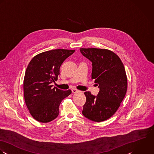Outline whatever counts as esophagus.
<instances>
[{
    "mask_svg": "<svg viewBox=\"0 0 154 154\" xmlns=\"http://www.w3.org/2000/svg\"><path fill=\"white\" fill-rule=\"evenodd\" d=\"M78 92H79V91H78V90L76 89H72V92L73 93H75Z\"/></svg>",
    "mask_w": 154,
    "mask_h": 154,
    "instance_id": "1",
    "label": "esophagus"
}]
</instances>
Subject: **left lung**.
<instances>
[{
	"label": "left lung",
	"mask_w": 154,
	"mask_h": 154,
	"mask_svg": "<svg viewBox=\"0 0 154 154\" xmlns=\"http://www.w3.org/2000/svg\"><path fill=\"white\" fill-rule=\"evenodd\" d=\"M80 51L92 62V79L99 89L97 96L90 92H85L86 102L83 115L93 122L105 121L115 114L127 92L124 65L115 53L107 49L80 48Z\"/></svg>",
	"instance_id": "obj_1"
}]
</instances>
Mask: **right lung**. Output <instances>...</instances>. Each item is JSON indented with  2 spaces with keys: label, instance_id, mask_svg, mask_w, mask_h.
<instances>
[{
  "label": "right lung",
  "instance_id": "right-lung-1",
  "mask_svg": "<svg viewBox=\"0 0 154 154\" xmlns=\"http://www.w3.org/2000/svg\"><path fill=\"white\" fill-rule=\"evenodd\" d=\"M74 50L55 49L35 56L26 69L24 79L25 102L32 117L37 122L48 123L59 115L62 100L71 91L53 88L60 66Z\"/></svg>",
  "mask_w": 154,
  "mask_h": 154
}]
</instances>
